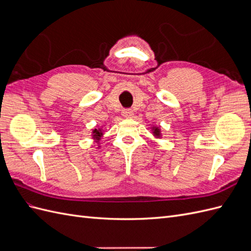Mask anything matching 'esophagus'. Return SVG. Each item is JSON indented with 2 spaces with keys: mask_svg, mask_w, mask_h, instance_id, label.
I'll return each mask as SVG.
<instances>
[{
  "mask_svg": "<svg viewBox=\"0 0 251 251\" xmlns=\"http://www.w3.org/2000/svg\"><path fill=\"white\" fill-rule=\"evenodd\" d=\"M121 114H123V116L126 118H131L133 116V111L130 109H124Z\"/></svg>",
  "mask_w": 251,
  "mask_h": 251,
  "instance_id": "obj_1",
  "label": "esophagus"
}]
</instances>
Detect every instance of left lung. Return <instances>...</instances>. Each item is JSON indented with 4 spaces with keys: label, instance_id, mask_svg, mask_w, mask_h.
Here are the masks:
<instances>
[{
    "label": "left lung",
    "instance_id": "obj_1",
    "mask_svg": "<svg viewBox=\"0 0 251 251\" xmlns=\"http://www.w3.org/2000/svg\"><path fill=\"white\" fill-rule=\"evenodd\" d=\"M153 130H154V135L156 136V137H160V130H159V127H156V126H154L153 127Z\"/></svg>",
    "mask_w": 251,
    "mask_h": 251
}]
</instances>
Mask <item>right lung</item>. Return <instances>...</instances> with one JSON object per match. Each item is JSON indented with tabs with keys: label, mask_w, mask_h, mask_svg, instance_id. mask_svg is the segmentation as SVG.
<instances>
[{
	"label": "right lung",
	"mask_w": 251,
	"mask_h": 251,
	"mask_svg": "<svg viewBox=\"0 0 251 251\" xmlns=\"http://www.w3.org/2000/svg\"><path fill=\"white\" fill-rule=\"evenodd\" d=\"M101 136H102V130H101V128H98V130H97V128H94V130H93V138L96 139L97 142L100 140Z\"/></svg>",
	"instance_id": "1"
}]
</instances>
